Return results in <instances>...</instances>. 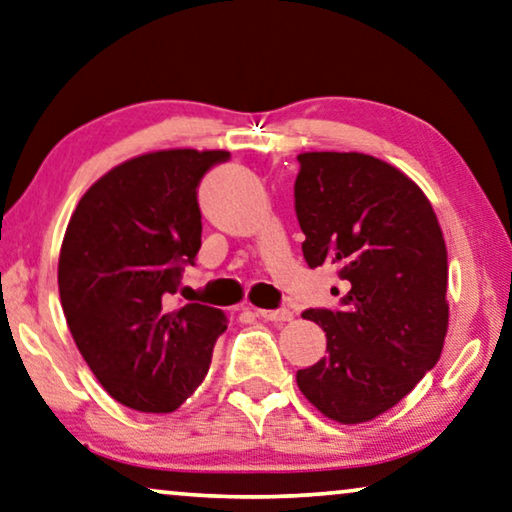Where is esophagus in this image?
Masks as SVG:
<instances>
[{
    "label": "esophagus",
    "instance_id": "34e87169",
    "mask_svg": "<svg viewBox=\"0 0 512 512\" xmlns=\"http://www.w3.org/2000/svg\"><path fill=\"white\" fill-rule=\"evenodd\" d=\"M257 317L259 319H266V322H292L294 312L287 310V308H280V310H262V308H255Z\"/></svg>",
    "mask_w": 512,
    "mask_h": 512
}]
</instances>
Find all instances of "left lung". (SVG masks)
Returning <instances> with one entry per match:
<instances>
[{
    "instance_id": "8db88e82",
    "label": "left lung",
    "mask_w": 512,
    "mask_h": 512,
    "mask_svg": "<svg viewBox=\"0 0 512 512\" xmlns=\"http://www.w3.org/2000/svg\"><path fill=\"white\" fill-rule=\"evenodd\" d=\"M299 163L303 257L310 269L335 266L347 294L342 310L303 312L326 331L329 354L296 372V384L331 421L368 423L439 361L446 241L430 200L398 167L358 151H305Z\"/></svg>"
}]
</instances>
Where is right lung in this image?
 Here are the masks:
<instances>
[{
  "label": "right lung",
  "instance_id": "obj_1",
  "mask_svg": "<svg viewBox=\"0 0 512 512\" xmlns=\"http://www.w3.org/2000/svg\"><path fill=\"white\" fill-rule=\"evenodd\" d=\"M230 151L163 149L112 167L68 220L59 296L82 358L114 400L170 414L207 377L223 310H167L202 246L197 183Z\"/></svg>",
  "mask_w": 512,
  "mask_h": 512
}]
</instances>
